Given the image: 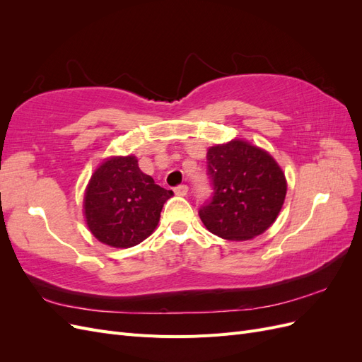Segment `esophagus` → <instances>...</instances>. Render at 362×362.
Returning <instances> with one entry per match:
<instances>
[{
  "mask_svg": "<svg viewBox=\"0 0 362 362\" xmlns=\"http://www.w3.org/2000/svg\"><path fill=\"white\" fill-rule=\"evenodd\" d=\"M187 192H189V187L185 184H181V185H178V187H175V194H178V196H185L187 194Z\"/></svg>",
  "mask_w": 362,
  "mask_h": 362,
  "instance_id": "obj_1",
  "label": "esophagus"
}]
</instances>
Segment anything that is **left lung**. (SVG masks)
Here are the masks:
<instances>
[{
    "label": "left lung",
    "instance_id": "left-lung-1",
    "mask_svg": "<svg viewBox=\"0 0 362 362\" xmlns=\"http://www.w3.org/2000/svg\"><path fill=\"white\" fill-rule=\"evenodd\" d=\"M206 169L214 193L199 208V217L208 231L245 242L276 221L287 181L267 151L235 139L208 149Z\"/></svg>",
    "mask_w": 362,
    "mask_h": 362
}]
</instances>
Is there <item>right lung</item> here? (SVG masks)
Here are the masks:
<instances>
[{
	"label": "right lung",
	"instance_id": "add662e5",
	"mask_svg": "<svg viewBox=\"0 0 362 362\" xmlns=\"http://www.w3.org/2000/svg\"><path fill=\"white\" fill-rule=\"evenodd\" d=\"M172 196V190L140 170L134 156L107 158L87 184L86 223L104 245L136 246L154 233L161 208Z\"/></svg>",
	"mask_w": 362,
	"mask_h": 362
}]
</instances>
